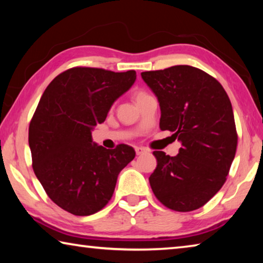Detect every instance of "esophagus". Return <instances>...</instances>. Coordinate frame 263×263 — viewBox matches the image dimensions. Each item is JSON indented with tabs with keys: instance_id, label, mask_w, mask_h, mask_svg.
<instances>
[{
	"instance_id": "obj_1",
	"label": "esophagus",
	"mask_w": 263,
	"mask_h": 263,
	"mask_svg": "<svg viewBox=\"0 0 263 263\" xmlns=\"http://www.w3.org/2000/svg\"><path fill=\"white\" fill-rule=\"evenodd\" d=\"M147 152V149H146L145 147H141V146H138V147H136V153L137 155H140V154H144Z\"/></svg>"
}]
</instances>
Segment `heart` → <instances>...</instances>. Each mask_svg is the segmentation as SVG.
I'll return each instance as SVG.
<instances>
[{"instance_id": "1", "label": "heart", "mask_w": 263, "mask_h": 263, "mask_svg": "<svg viewBox=\"0 0 263 263\" xmlns=\"http://www.w3.org/2000/svg\"><path fill=\"white\" fill-rule=\"evenodd\" d=\"M141 95H145V94H144V92H139V94H138V95L136 96V99H137V97H139V96H141Z\"/></svg>"}]
</instances>
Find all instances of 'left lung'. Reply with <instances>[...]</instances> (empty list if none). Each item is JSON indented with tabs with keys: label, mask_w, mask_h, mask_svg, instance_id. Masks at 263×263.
Returning a JSON list of instances; mask_svg holds the SVG:
<instances>
[{
	"label": "left lung",
	"mask_w": 263,
	"mask_h": 263,
	"mask_svg": "<svg viewBox=\"0 0 263 263\" xmlns=\"http://www.w3.org/2000/svg\"><path fill=\"white\" fill-rule=\"evenodd\" d=\"M157 96L160 128L181 142L176 157L153 152L157 168L149 176L164 206L188 212L203 206L220 190L237 151L232 104L221 84L193 66L142 72Z\"/></svg>",
	"instance_id": "obj_1"
}]
</instances>
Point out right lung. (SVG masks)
I'll return each mask as SVG.
<instances>
[{
	"label": "right lung",
	"mask_w": 263,
	"mask_h": 263,
	"mask_svg": "<svg viewBox=\"0 0 263 263\" xmlns=\"http://www.w3.org/2000/svg\"><path fill=\"white\" fill-rule=\"evenodd\" d=\"M136 79L135 70L74 67L44 91L29 127L32 167L48 197L67 212L89 216L103 209L118 174L135 159L131 146L106 149L91 131Z\"/></svg>",
	"instance_id": "add662e5"
}]
</instances>
